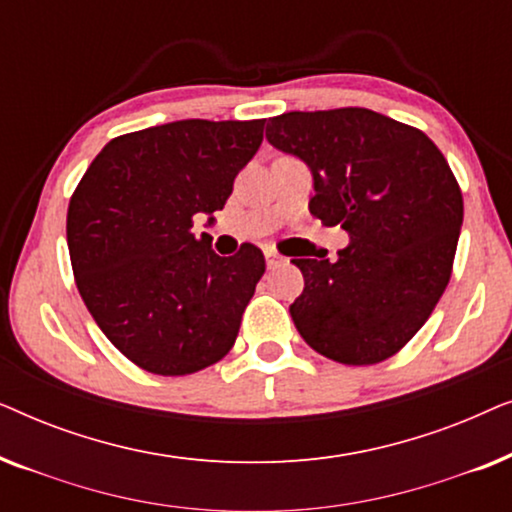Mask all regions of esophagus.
Returning <instances> with one entry per match:
<instances>
[{
  "label": "esophagus",
  "mask_w": 512,
  "mask_h": 512,
  "mask_svg": "<svg viewBox=\"0 0 512 512\" xmlns=\"http://www.w3.org/2000/svg\"><path fill=\"white\" fill-rule=\"evenodd\" d=\"M265 261H268V268H275V265L282 263V256L275 249H265Z\"/></svg>",
  "instance_id": "obj_1"
}]
</instances>
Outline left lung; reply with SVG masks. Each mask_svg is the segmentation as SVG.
<instances>
[{
    "label": "left lung",
    "mask_w": 512,
    "mask_h": 512,
    "mask_svg": "<svg viewBox=\"0 0 512 512\" xmlns=\"http://www.w3.org/2000/svg\"><path fill=\"white\" fill-rule=\"evenodd\" d=\"M265 137L310 167V212L349 233L338 261H291L305 277L289 307L298 333L345 366L389 359L452 275L464 200L445 156L422 130L361 107L289 111Z\"/></svg>",
    "instance_id": "left-lung-1"
}]
</instances>
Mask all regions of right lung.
Instances as JSON below:
<instances>
[{
  "label": "right lung",
  "mask_w": 512,
  "mask_h": 512,
  "mask_svg": "<svg viewBox=\"0 0 512 512\" xmlns=\"http://www.w3.org/2000/svg\"><path fill=\"white\" fill-rule=\"evenodd\" d=\"M258 121H174L104 146L67 209L76 286L118 352L153 375H191L235 345L263 251H212L193 233L219 212L263 142Z\"/></svg>",
  "instance_id": "right-lung-1"
}]
</instances>
